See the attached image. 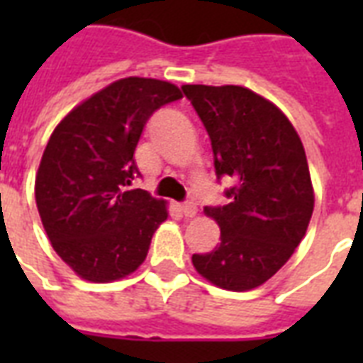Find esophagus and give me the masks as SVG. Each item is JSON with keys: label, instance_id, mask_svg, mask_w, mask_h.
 <instances>
[{"label": "esophagus", "instance_id": "esophagus-1", "mask_svg": "<svg viewBox=\"0 0 363 363\" xmlns=\"http://www.w3.org/2000/svg\"><path fill=\"white\" fill-rule=\"evenodd\" d=\"M179 209H181L182 215L188 216V218H190V216H194V215H196V213H198V209H196V205H194L192 201H184V203L179 205Z\"/></svg>", "mask_w": 363, "mask_h": 363}]
</instances>
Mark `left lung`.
<instances>
[{"mask_svg": "<svg viewBox=\"0 0 363 363\" xmlns=\"http://www.w3.org/2000/svg\"><path fill=\"white\" fill-rule=\"evenodd\" d=\"M209 133L216 179L230 177L228 205L205 207L220 245L194 254L201 277L233 292L264 284L286 264L309 226L315 196L298 131L281 109L242 86L184 84Z\"/></svg>", "mask_w": 363, "mask_h": 363, "instance_id": "obj_1", "label": "left lung"}]
</instances>
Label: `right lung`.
I'll use <instances>...</instances> for the list:
<instances>
[{
    "label": "right lung",
    "instance_id": "1",
    "mask_svg": "<svg viewBox=\"0 0 363 363\" xmlns=\"http://www.w3.org/2000/svg\"><path fill=\"white\" fill-rule=\"evenodd\" d=\"M181 98L171 82L121 79L71 111L48 139L37 209L52 248L82 279L116 281L147 258L167 211L147 190H130L141 175L133 152L148 118Z\"/></svg>",
    "mask_w": 363,
    "mask_h": 363
}]
</instances>
